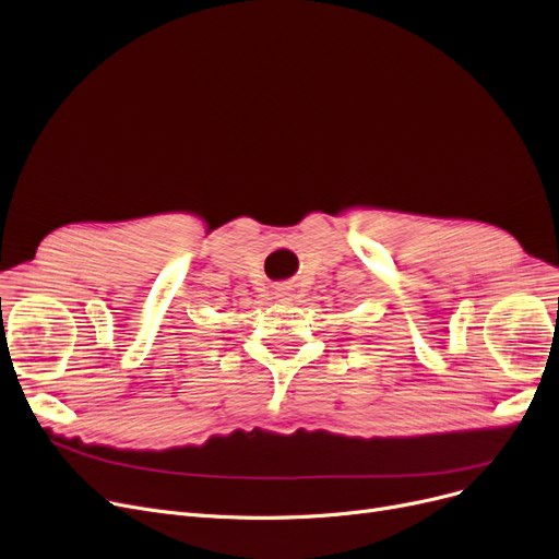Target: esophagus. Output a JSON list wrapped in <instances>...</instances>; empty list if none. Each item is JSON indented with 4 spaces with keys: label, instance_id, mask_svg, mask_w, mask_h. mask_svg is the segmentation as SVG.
<instances>
[{
    "label": "esophagus",
    "instance_id": "esophagus-1",
    "mask_svg": "<svg viewBox=\"0 0 559 559\" xmlns=\"http://www.w3.org/2000/svg\"><path fill=\"white\" fill-rule=\"evenodd\" d=\"M277 298H282V300H288V290H286V288H280V294H277Z\"/></svg>",
    "mask_w": 559,
    "mask_h": 559
}]
</instances>
